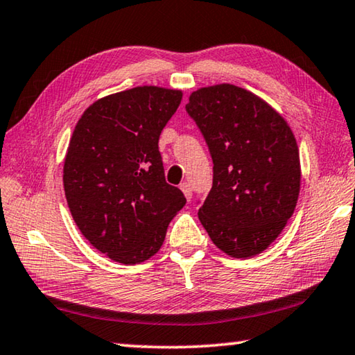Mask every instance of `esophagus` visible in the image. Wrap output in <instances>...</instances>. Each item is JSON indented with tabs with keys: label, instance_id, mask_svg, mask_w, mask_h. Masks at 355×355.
<instances>
[{
	"label": "esophagus",
	"instance_id": "obj_1",
	"mask_svg": "<svg viewBox=\"0 0 355 355\" xmlns=\"http://www.w3.org/2000/svg\"><path fill=\"white\" fill-rule=\"evenodd\" d=\"M180 189L183 191V194H184V197L188 200H191V197H192V186H191V183H182L180 184Z\"/></svg>",
	"mask_w": 355,
	"mask_h": 355
}]
</instances>
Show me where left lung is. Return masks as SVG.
<instances>
[{
  "label": "left lung",
  "instance_id": "1",
  "mask_svg": "<svg viewBox=\"0 0 355 355\" xmlns=\"http://www.w3.org/2000/svg\"><path fill=\"white\" fill-rule=\"evenodd\" d=\"M186 111L205 137L214 164L211 191L199 208L202 225L227 255H258L296 208V137L274 107L233 84L192 92Z\"/></svg>",
  "mask_w": 355,
  "mask_h": 355
}]
</instances>
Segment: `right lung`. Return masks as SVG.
Instances as JSON below:
<instances>
[{
  "label": "right lung",
  "mask_w": 355,
  "mask_h": 355,
  "mask_svg": "<svg viewBox=\"0 0 355 355\" xmlns=\"http://www.w3.org/2000/svg\"><path fill=\"white\" fill-rule=\"evenodd\" d=\"M182 91L139 86L100 98L78 120L64 161L70 213L95 249L123 264L148 260L184 207L167 184L159 135Z\"/></svg>",
  "instance_id": "obj_1"
}]
</instances>
